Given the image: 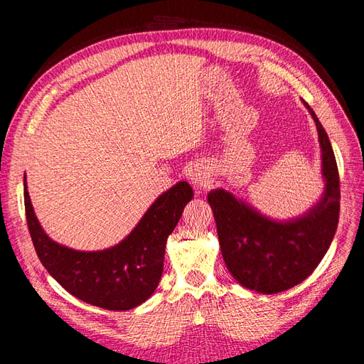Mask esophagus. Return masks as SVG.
Here are the masks:
<instances>
[{"mask_svg": "<svg viewBox=\"0 0 364 364\" xmlns=\"http://www.w3.org/2000/svg\"><path fill=\"white\" fill-rule=\"evenodd\" d=\"M190 179L196 190L206 188L209 183V171L206 170L205 165H196L190 173Z\"/></svg>", "mask_w": 364, "mask_h": 364, "instance_id": "esophagus-1", "label": "esophagus"}]
</instances>
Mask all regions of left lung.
Returning <instances> with one entry per match:
<instances>
[{
	"mask_svg": "<svg viewBox=\"0 0 364 364\" xmlns=\"http://www.w3.org/2000/svg\"><path fill=\"white\" fill-rule=\"evenodd\" d=\"M322 147L326 188L322 200L304 217L278 223L259 215L225 190L208 194L218 243L230 274L246 289L264 294L289 290L306 279L334 238L340 213V179L331 142L313 109Z\"/></svg>",
	"mask_w": 364,
	"mask_h": 364,
	"instance_id": "left-lung-1",
	"label": "left lung"
}]
</instances>
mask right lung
Returning a JSON list of instances; mask_svg holds the SVG:
<instances>
[{
    "instance_id": "1",
    "label": "right lung",
    "mask_w": 364,
    "mask_h": 364,
    "mask_svg": "<svg viewBox=\"0 0 364 364\" xmlns=\"http://www.w3.org/2000/svg\"><path fill=\"white\" fill-rule=\"evenodd\" d=\"M193 196L190 183H176L119 245L100 252H79L54 243L43 232L33 213L24 176L27 226L42 266L73 296L112 311L135 308L156 290L167 238Z\"/></svg>"
}]
</instances>
